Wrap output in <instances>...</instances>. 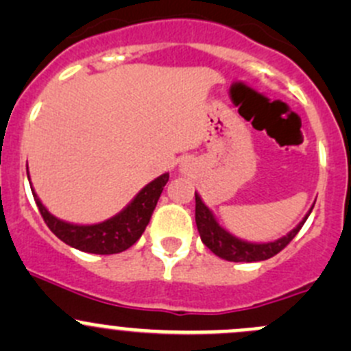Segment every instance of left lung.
I'll use <instances>...</instances> for the list:
<instances>
[{"label": "left lung", "mask_w": 351, "mask_h": 351, "mask_svg": "<svg viewBox=\"0 0 351 351\" xmlns=\"http://www.w3.org/2000/svg\"><path fill=\"white\" fill-rule=\"evenodd\" d=\"M314 204H316V202H314ZM313 207H311L309 212L304 215L302 221H300L289 234L284 236V238L270 243H250L244 241V239L236 238L231 232L226 231V229L219 224L210 208L204 204L202 197L195 192V222L202 243H204L212 253L217 254L219 258L228 261H236V263H239V261H244V263L263 261L275 256L277 253H280L287 244L295 238V234L300 231L304 222L307 221L309 214L313 212Z\"/></svg>", "instance_id": "1"}]
</instances>
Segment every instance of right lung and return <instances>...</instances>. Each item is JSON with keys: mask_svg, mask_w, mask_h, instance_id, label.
Instances as JSON below:
<instances>
[{"mask_svg": "<svg viewBox=\"0 0 351 351\" xmlns=\"http://www.w3.org/2000/svg\"><path fill=\"white\" fill-rule=\"evenodd\" d=\"M27 176H30L28 175V165ZM168 180L169 173H162L161 176L147 183L119 214L107 219V221L98 222V224H73V222L58 219L42 204L32 183L30 189L45 224L61 241L76 247V250L84 251V253L115 254L129 250L143 236Z\"/></svg>", "mask_w": 351, "mask_h": 351, "instance_id": "obj_1", "label": "right lung"}]
</instances>
